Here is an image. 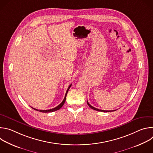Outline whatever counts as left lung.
I'll return each mask as SVG.
<instances>
[{
	"label": "left lung",
	"mask_w": 153,
	"mask_h": 153,
	"mask_svg": "<svg viewBox=\"0 0 153 153\" xmlns=\"http://www.w3.org/2000/svg\"><path fill=\"white\" fill-rule=\"evenodd\" d=\"M87 104L88 105V106L91 108V109H93V110H96V111H102V112H111V111H116V110H111V111H106V110H99V109H97V108H94V107H93V106H91L89 103H88V102L87 101Z\"/></svg>",
	"instance_id": "left-lung-1"
}]
</instances>
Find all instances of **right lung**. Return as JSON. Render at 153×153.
<instances>
[{
  "label": "right lung",
  "mask_w": 153,
  "mask_h": 153,
  "mask_svg": "<svg viewBox=\"0 0 153 153\" xmlns=\"http://www.w3.org/2000/svg\"><path fill=\"white\" fill-rule=\"evenodd\" d=\"M71 85H72V84H71V85L69 86L68 88V89H67V92H66V94H65V97H64L63 101H62V102H61V103H60L57 106H56V107H55V108H54L50 109V110H37V109L34 108H33V107H31V108H32L33 109H34V110H36V111H40V112H42V113H50V112H53V111H57V110H59L60 108H61L62 107V106L63 105V104H64L65 102V100H66V97H67L68 91L69 89L70 88V87H71Z\"/></svg>",
  "instance_id": "1"
}]
</instances>
